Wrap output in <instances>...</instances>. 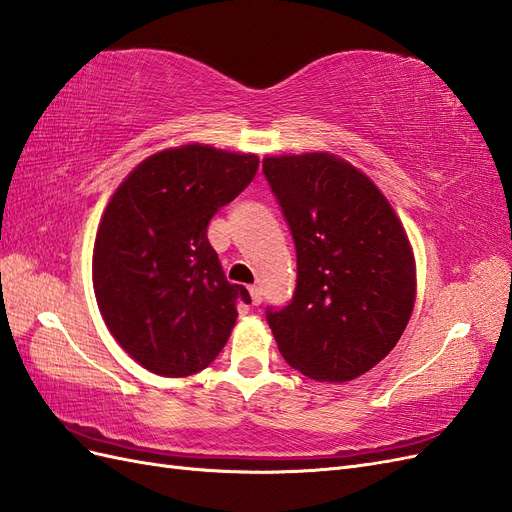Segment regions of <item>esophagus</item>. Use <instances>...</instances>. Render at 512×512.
Instances as JSON below:
<instances>
[{"instance_id": "34e87169", "label": "esophagus", "mask_w": 512, "mask_h": 512, "mask_svg": "<svg viewBox=\"0 0 512 512\" xmlns=\"http://www.w3.org/2000/svg\"><path fill=\"white\" fill-rule=\"evenodd\" d=\"M248 294H251V300H253V304H255V306H259V304H261V300H264V296H261V287H257V285H251V287H248Z\"/></svg>"}]
</instances>
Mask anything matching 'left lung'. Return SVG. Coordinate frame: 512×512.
Returning <instances> with one entry per match:
<instances>
[{"mask_svg": "<svg viewBox=\"0 0 512 512\" xmlns=\"http://www.w3.org/2000/svg\"><path fill=\"white\" fill-rule=\"evenodd\" d=\"M264 175L296 244L298 281L266 319L289 367L349 382L384 360L410 321L416 264L382 191L328 152L266 156Z\"/></svg>", "mask_w": 512, "mask_h": 512, "instance_id": "obj_1", "label": "left lung"}]
</instances>
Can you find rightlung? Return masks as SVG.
Masks as SVG:
<instances>
[{"label": "right lung", "instance_id": "1", "mask_svg": "<svg viewBox=\"0 0 512 512\" xmlns=\"http://www.w3.org/2000/svg\"><path fill=\"white\" fill-rule=\"evenodd\" d=\"M255 154L188 143L152 154L100 218L92 281L102 319L124 352L165 377L193 375L221 354L242 285H231L208 223L253 182Z\"/></svg>", "mask_w": 512, "mask_h": 512}]
</instances>
